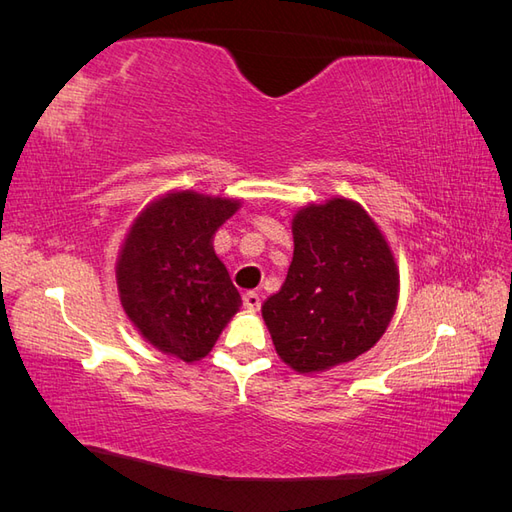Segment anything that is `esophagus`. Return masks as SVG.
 <instances>
[{
    "instance_id": "1",
    "label": "esophagus",
    "mask_w": 512,
    "mask_h": 512,
    "mask_svg": "<svg viewBox=\"0 0 512 512\" xmlns=\"http://www.w3.org/2000/svg\"><path fill=\"white\" fill-rule=\"evenodd\" d=\"M243 305H245L247 309H250V312H256V309L260 307V294L254 292V290L245 292V294H243Z\"/></svg>"
}]
</instances>
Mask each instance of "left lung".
I'll return each instance as SVG.
<instances>
[{
	"mask_svg": "<svg viewBox=\"0 0 512 512\" xmlns=\"http://www.w3.org/2000/svg\"><path fill=\"white\" fill-rule=\"evenodd\" d=\"M292 239L286 282L262 318L280 359L316 374L376 346L395 314L399 269L378 224L344 196L294 213Z\"/></svg>",
	"mask_w": 512,
	"mask_h": 512,
	"instance_id": "obj_1",
	"label": "left lung"
}]
</instances>
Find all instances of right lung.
<instances>
[{
    "mask_svg": "<svg viewBox=\"0 0 512 512\" xmlns=\"http://www.w3.org/2000/svg\"><path fill=\"white\" fill-rule=\"evenodd\" d=\"M237 198L168 192L132 222L117 258L121 307L145 342L192 363L218 342L241 297L213 235L237 213Z\"/></svg>",
    "mask_w": 512,
    "mask_h": 512,
    "instance_id": "1",
    "label": "right lung"
}]
</instances>
